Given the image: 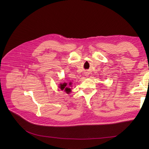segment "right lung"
<instances>
[{"label": "right lung", "instance_id": "right-lung-1", "mask_svg": "<svg viewBox=\"0 0 149 149\" xmlns=\"http://www.w3.org/2000/svg\"><path fill=\"white\" fill-rule=\"evenodd\" d=\"M71 84H72L71 82H70L69 83V86H71ZM67 85H68V83H60V86H59V88L61 89V90H65V91L67 93H69L70 92V91H71V89H70V88H68V86Z\"/></svg>", "mask_w": 149, "mask_h": 149}]
</instances>
